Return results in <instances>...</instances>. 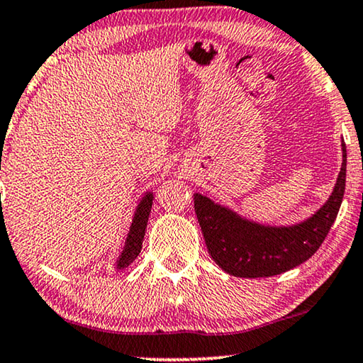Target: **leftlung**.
Instances as JSON below:
<instances>
[{
	"label": "left lung",
	"instance_id": "1",
	"mask_svg": "<svg viewBox=\"0 0 363 363\" xmlns=\"http://www.w3.org/2000/svg\"><path fill=\"white\" fill-rule=\"evenodd\" d=\"M345 172L342 140V167L329 200L307 220L291 226L261 225L195 193V213L213 261L236 277H269L302 264L319 250L334 225L345 191Z\"/></svg>",
	"mask_w": 363,
	"mask_h": 363
}]
</instances>
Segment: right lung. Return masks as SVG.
Listing matches in <instances>:
<instances>
[{
	"label": "right lung",
	"mask_w": 363,
	"mask_h": 363,
	"mask_svg": "<svg viewBox=\"0 0 363 363\" xmlns=\"http://www.w3.org/2000/svg\"><path fill=\"white\" fill-rule=\"evenodd\" d=\"M152 205H153V193L147 191L145 195L142 196L140 203H138L135 208V213H133L132 223H130V230H128L125 245L122 247L121 256L116 262V269H125L132 264L133 261L137 259L138 252L142 250V241L143 236H145V228L148 223V216H150L152 211Z\"/></svg>",
	"instance_id": "1"
}]
</instances>
